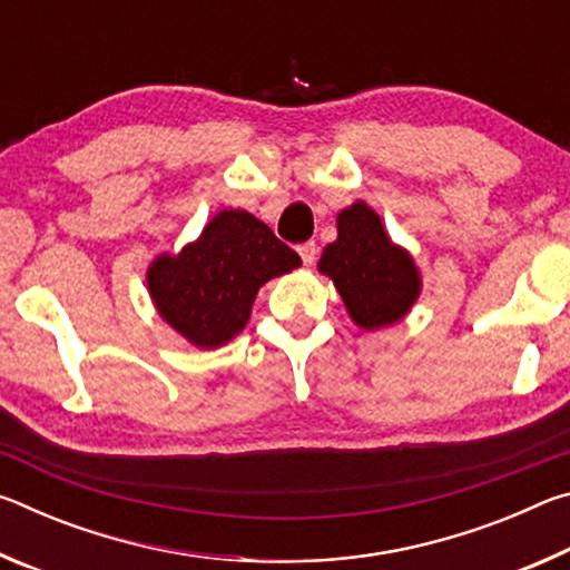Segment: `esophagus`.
Segmentation results:
<instances>
[{
    "instance_id": "34e87169",
    "label": "esophagus",
    "mask_w": 570,
    "mask_h": 570,
    "mask_svg": "<svg viewBox=\"0 0 570 570\" xmlns=\"http://www.w3.org/2000/svg\"><path fill=\"white\" fill-rule=\"evenodd\" d=\"M296 250H298V256H302V262L306 264V266H312L314 264V258H316V244L314 240H306V244H302V246H296Z\"/></svg>"
}]
</instances>
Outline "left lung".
I'll return each mask as SVG.
<instances>
[{"label":"left lung","mask_w":570,"mask_h":570,"mask_svg":"<svg viewBox=\"0 0 570 570\" xmlns=\"http://www.w3.org/2000/svg\"><path fill=\"white\" fill-rule=\"evenodd\" d=\"M336 228L340 236L324 248L320 272L332 278L346 312L362 330L400 322L420 296V274L407 250L392 244L364 200L344 208Z\"/></svg>","instance_id":"obj_1"}]
</instances>
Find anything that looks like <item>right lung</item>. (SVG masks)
I'll return each instance as SVG.
<instances>
[{
  "instance_id": "add662e5",
  "label": "right lung",
  "mask_w": 570,
  "mask_h": 570,
  "mask_svg": "<svg viewBox=\"0 0 570 570\" xmlns=\"http://www.w3.org/2000/svg\"><path fill=\"white\" fill-rule=\"evenodd\" d=\"M302 264L296 250L246 210H220L178 256H158L148 288L173 330L196 346H220L244 330L268 278Z\"/></svg>"
}]
</instances>
